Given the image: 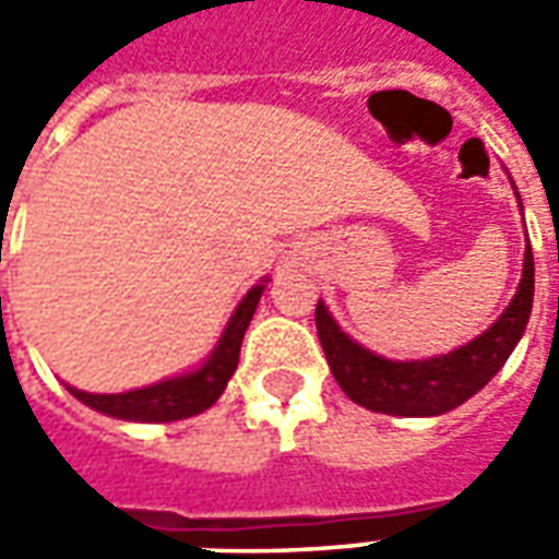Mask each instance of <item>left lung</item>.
<instances>
[{"label":"left lung","mask_w":559,"mask_h":559,"mask_svg":"<svg viewBox=\"0 0 559 559\" xmlns=\"http://www.w3.org/2000/svg\"><path fill=\"white\" fill-rule=\"evenodd\" d=\"M533 275L536 269L527 245L518 293L503 314L493 320V326L457 350L431 359H416V362H395L365 350L362 344H356L332 320L326 305L317 302V335L326 353L332 377L338 380L347 399L374 413L440 416L455 411L464 401L473 399L503 368L509 353L515 350L533 308Z\"/></svg>","instance_id":"obj_1"}]
</instances>
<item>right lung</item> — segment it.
<instances>
[{
	"instance_id": "add662e5",
	"label": "right lung",
	"mask_w": 559,
	"mask_h": 559,
	"mask_svg": "<svg viewBox=\"0 0 559 559\" xmlns=\"http://www.w3.org/2000/svg\"><path fill=\"white\" fill-rule=\"evenodd\" d=\"M263 290H266V281H260L245 293V299L236 305V311H233L230 323H227L224 335L215 344V350L209 353V359L197 371L160 380V383H152V386L119 392V395H95V392H83V389L74 386H68V392L92 411L126 421H176L209 411L221 399V392L227 389V380L239 365L245 329L254 317Z\"/></svg>"
}]
</instances>
